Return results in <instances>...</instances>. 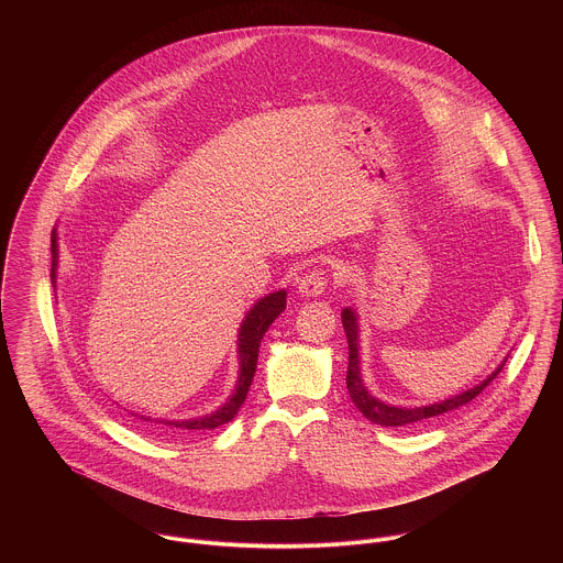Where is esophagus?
<instances>
[{
  "instance_id": "34e87169",
  "label": "esophagus",
  "mask_w": 563,
  "mask_h": 563,
  "mask_svg": "<svg viewBox=\"0 0 563 563\" xmlns=\"http://www.w3.org/2000/svg\"><path fill=\"white\" fill-rule=\"evenodd\" d=\"M324 286H327V275L321 268H312L308 271L301 279H299V295L303 297H321L324 292Z\"/></svg>"
}]
</instances>
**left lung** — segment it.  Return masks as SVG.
<instances>
[{
  "mask_svg": "<svg viewBox=\"0 0 563 563\" xmlns=\"http://www.w3.org/2000/svg\"><path fill=\"white\" fill-rule=\"evenodd\" d=\"M342 327H344V333H346V342H349V371H346V390L351 395V401L355 402V407L373 422L377 424H384V427H402V424H413V422H420V420H427V418H433V416H442L446 411H453L466 402L473 401L477 395H482L485 390V386L492 384V379L503 371L505 362L487 377L483 379L479 386L457 395V397H451L446 401L433 402V405H422V407H395V405H388V402L379 401L375 399L366 386L362 384V375H360V351H357V317L351 308H344L342 310Z\"/></svg>",
  "mask_w": 563,
  "mask_h": 563,
  "instance_id": "8db88e82",
  "label": "left lung"
}]
</instances>
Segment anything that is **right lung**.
Instances as JSON below:
<instances>
[{"label": "right lung", "mask_w": 563, "mask_h": 563, "mask_svg": "<svg viewBox=\"0 0 563 563\" xmlns=\"http://www.w3.org/2000/svg\"><path fill=\"white\" fill-rule=\"evenodd\" d=\"M52 279L56 277V266H58V242L56 234L52 236ZM286 310V290H277L266 295L264 299H260L249 314L244 317L239 331V360H241V371H239V384L234 395L230 397V401L221 405L217 411L206 413L201 418H190V420H154V424H158L162 431L166 433H192V431H201V429H217L225 422H230L242 402L246 399L249 386L253 382L255 375V366H257V353H260V342L266 333V329L273 324V321ZM143 420H152L141 416Z\"/></svg>", "instance_id": "add662e5"}]
</instances>
